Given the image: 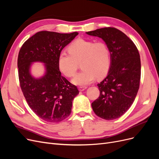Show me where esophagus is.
<instances>
[{
	"label": "esophagus",
	"instance_id": "34e87169",
	"mask_svg": "<svg viewBox=\"0 0 159 159\" xmlns=\"http://www.w3.org/2000/svg\"><path fill=\"white\" fill-rule=\"evenodd\" d=\"M85 89H87V87H86V86H81V87H79V90L80 91H83Z\"/></svg>",
	"mask_w": 159,
	"mask_h": 159
}]
</instances>
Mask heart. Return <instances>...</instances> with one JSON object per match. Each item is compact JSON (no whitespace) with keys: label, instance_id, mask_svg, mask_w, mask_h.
<instances>
[{"label":"heart","instance_id":"obj_1","mask_svg":"<svg viewBox=\"0 0 159 159\" xmlns=\"http://www.w3.org/2000/svg\"><path fill=\"white\" fill-rule=\"evenodd\" d=\"M69 52H61L58 56V67L68 77L74 76L78 70V62L81 61L83 70L72 79L77 85H88L96 78L106 75L111 66V52L103 42H94L85 39H78L69 46Z\"/></svg>","mask_w":159,"mask_h":159}]
</instances>
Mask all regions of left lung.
Returning a JSON list of instances; mask_svg holds the SVG:
<instances>
[{
    "label": "left lung",
    "instance_id": "8db88e82",
    "mask_svg": "<svg viewBox=\"0 0 159 159\" xmlns=\"http://www.w3.org/2000/svg\"><path fill=\"white\" fill-rule=\"evenodd\" d=\"M99 37L111 52L108 74L98 84L99 97L91 103L94 113L105 120L119 118L131 106L141 79V59L133 41L117 28L107 27L86 32Z\"/></svg>",
    "mask_w": 159,
    "mask_h": 159
}]
</instances>
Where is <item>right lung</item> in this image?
I'll return each instance as SVG.
<instances>
[{"instance_id":"obj_1","label":"right lung","mask_w":159,"mask_h":159,"mask_svg":"<svg viewBox=\"0 0 159 159\" xmlns=\"http://www.w3.org/2000/svg\"><path fill=\"white\" fill-rule=\"evenodd\" d=\"M78 32L61 34L41 31L24 43L18 56V78L24 96L31 109L48 122L58 123L71 112L72 102L79 91L61 74L57 60L61 50ZM34 62L44 64L45 74L31 73Z\"/></svg>"}]
</instances>
